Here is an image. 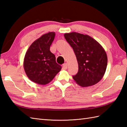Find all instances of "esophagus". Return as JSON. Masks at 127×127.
<instances>
[{
  "label": "esophagus",
  "mask_w": 127,
  "mask_h": 127,
  "mask_svg": "<svg viewBox=\"0 0 127 127\" xmlns=\"http://www.w3.org/2000/svg\"><path fill=\"white\" fill-rule=\"evenodd\" d=\"M63 68L64 69H66L67 68V64H64L63 65Z\"/></svg>",
  "instance_id": "34e87169"
}]
</instances>
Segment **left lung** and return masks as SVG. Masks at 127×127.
<instances>
[{
    "instance_id": "8db88e82",
    "label": "left lung",
    "mask_w": 127,
    "mask_h": 127,
    "mask_svg": "<svg viewBox=\"0 0 127 127\" xmlns=\"http://www.w3.org/2000/svg\"><path fill=\"white\" fill-rule=\"evenodd\" d=\"M67 42L73 48L78 64V71L73 76L80 86L96 84L102 78L107 65L104 49L90 36L77 32L65 33Z\"/></svg>"
}]
</instances>
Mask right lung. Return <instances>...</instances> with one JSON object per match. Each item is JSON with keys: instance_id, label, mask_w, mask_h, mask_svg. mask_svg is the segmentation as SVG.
<instances>
[{"instance_id": "right-lung-1", "label": "right lung", "mask_w": 127, "mask_h": 127, "mask_svg": "<svg viewBox=\"0 0 127 127\" xmlns=\"http://www.w3.org/2000/svg\"><path fill=\"white\" fill-rule=\"evenodd\" d=\"M55 36L54 32L42 35L30 45L25 54V73L35 83L47 84L61 71V66L56 63L55 56L50 51Z\"/></svg>"}]
</instances>
